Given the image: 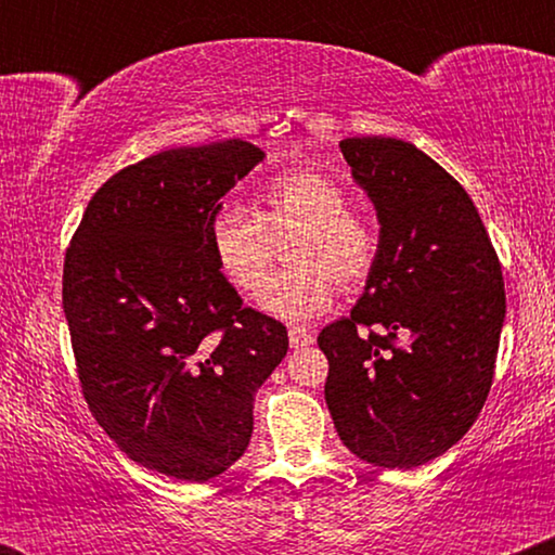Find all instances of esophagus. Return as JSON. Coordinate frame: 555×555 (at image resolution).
I'll return each mask as SVG.
<instances>
[{"mask_svg":"<svg viewBox=\"0 0 555 555\" xmlns=\"http://www.w3.org/2000/svg\"><path fill=\"white\" fill-rule=\"evenodd\" d=\"M313 331H308V328H299V326H292L289 328V347L292 349H305V347H310V344H313Z\"/></svg>","mask_w":555,"mask_h":555,"instance_id":"esophagus-1","label":"esophagus"}]
</instances>
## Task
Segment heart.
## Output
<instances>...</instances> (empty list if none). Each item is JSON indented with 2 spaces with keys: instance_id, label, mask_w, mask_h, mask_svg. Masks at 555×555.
<instances>
[{
  "instance_id": "b5f03b06",
  "label": "heart",
  "mask_w": 555,
  "mask_h": 555,
  "mask_svg": "<svg viewBox=\"0 0 555 555\" xmlns=\"http://www.w3.org/2000/svg\"><path fill=\"white\" fill-rule=\"evenodd\" d=\"M349 208L352 197L334 177L313 169L282 171L260 184L253 214L237 206L216 208L208 250L232 289L256 295L275 245L292 236L293 269L264 281L260 305L286 321H308L334 305V278L352 289L371 276L378 258V232Z\"/></svg>"
}]
</instances>
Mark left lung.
Listing matches in <instances>:
<instances>
[{
  "mask_svg": "<svg viewBox=\"0 0 555 555\" xmlns=\"http://www.w3.org/2000/svg\"><path fill=\"white\" fill-rule=\"evenodd\" d=\"M354 182L378 214L365 292L318 334L326 404L360 460L412 469L451 449L486 404L506 295L473 197L397 138H344Z\"/></svg>",
  "mask_w": 555,
  "mask_h": 555,
  "instance_id": "obj_1",
  "label": "left lung"
}]
</instances>
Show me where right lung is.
<instances>
[{"label":"right lung","mask_w":555,"mask_h":555,"mask_svg":"<svg viewBox=\"0 0 555 555\" xmlns=\"http://www.w3.org/2000/svg\"><path fill=\"white\" fill-rule=\"evenodd\" d=\"M263 151L171 149L109 177L65 256L62 305L88 410L132 462L206 482L245 454L253 399L289 349L208 250L221 197Z\"/></svg>","instance_id":"1"}]
</instances>
